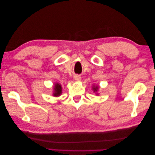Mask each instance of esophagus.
<instances>
[{"label":"esophagus","mask_w":155,"mask_h":155,"mask_svg":"<svg viewBox=\"0 0 155 155\" xmlns=\"http://www.w3.org/2000/svg\"><path fill=\"white\" fill-rule=\"evenodd\" d=\"M75 80H76V81H80L81 80V77L80 75H75Z\"/></svg>","instance_id":"esophagus-1"}]
</instances>
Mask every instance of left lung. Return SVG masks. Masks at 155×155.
Here are the masks:
<instances>
[{
    "label": "left lung",
    "mask_w": 155,
    "mask_h": 155,
    "mask_svg": "<svg viewBox=\"0 0 155 155\" xmlns=\"http://www.w3.org/2000/svg\"><path fill=\"white\" fill-rule=\"evenodd\" d=\"M99 88H100V87L97 85H93L92 87V90L93 91V92H94L96 95H99V93H97V91L99 90Z\"/></svg>",
    "instance_id": "8db88e82"
}]
</instances>
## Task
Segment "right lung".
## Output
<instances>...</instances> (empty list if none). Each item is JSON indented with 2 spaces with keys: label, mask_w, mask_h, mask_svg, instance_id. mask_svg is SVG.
Listing matches in <instances>:
<instances>
[{
  "label": "right lung",
  "mask_w": 155,
  "mask_h": 155,
  "mask_svg": "<svg viewBox=\"0 0 155 155\" xmlns=\"http://www.w3.org/2000/svg\"><path fill=\"white\" fill-rule=\"evenodd\" d=\"M62 92V85L60 83H55L54 87V91H53V96L54 97H59Z\"/></svg>",
  "instance_id": "obj_1"
}]
</instances>
